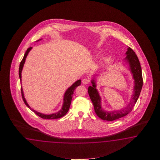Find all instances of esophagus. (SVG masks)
I'll use <instances>...</instances> for the list:
<instances>
[{
  "instance_id": "obj_1",
  "label": "esophagus",
  "mask_w": 160,
  "mask_h": 160,
  "mask_svg": "<svg viewBox=\"0 0 160 160\" xmlns=\"http://www.w3.org/2000/svg\"><path fill=\"white\" fill-rule=\"evenodd\" d=\"M82 83H83V84H85V85H88L89 83V80H88L87 78H84L82 79Z\"/></svg>"
}]
</instances>
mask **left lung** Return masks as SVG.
Returning a JSON list of instances; mask_svg holds the SVG:
<instances>
[{
    "instance_id": "8db88e82",
    "label": "left lung",
    "mask_w": 160,
    "mask_h": 160,
    "mask_svg": "<svg viewBox=\"0 0 160 160\" xmlns=\"http://www.w3.org/2000/svg\"><path fill=\"white\" fill-rule=\"evenodd\" d=\"M126 54L127 55L125 61L128 62L130 70L133 74L134 80V86L133 90V94L130 102L125 109H121L112 112H107L102 109L101 107V98L99 92L96 88L95 81L92 79V86H89L88 93L90 98L94 105L95 113L101 119L108 121H112L119 119L121 117L126 116L133 110L137 99L139 97L140 92L142 88L143 79L142 76V70L140 65L139 59L135 52L130 48H128Z\"/></svg>"
}]
</instances>
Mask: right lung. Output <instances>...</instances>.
<instances>
[{"mask_svg":"<svg viewBox=\"0 0 160 160\" xmlns=\"http://www.w3.org/2000/svg\"><path fill=\"white\" fill-rule=\"evenodd\" d=\"M31 49H32V48H29L27 49V51H26V52L24 54L23 58L22 59V61L21 62L20 65H19V78H20L21 81H22V75H21L22 74L21 73H22V69H23V67L24 66V62L26 61V58L27 57L28 52H30ZM81 80L79 79V80H78L77 81L75 82L74 84H72V85L69 88H68V89L66 90V92H65L64 97H63V103L61 109L59 111H58V112L53 113V114H48V115L44 114H42L41 112H38L37 111L34 110V109H32L30 106L28 105L26 99L24 98V94H23V89H22V86H21V94H22V97L23 100L24 101V103L26 104V105L27 106L29 109H31L34 113H35L37 116L40 117L42 118L45 119H58V118H61L63 116L66 115V114L68 112L70 105H71V102H72V95L74 94V92L76 88L81 85Z\"/></svg>","mask_w":160,"mask_h":160,"instance_id":"obj_1","label":"right lung"}]
</instances>
